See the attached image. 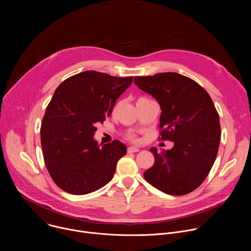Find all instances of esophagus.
<instances>
[{"label":"esophagus","instance_id":"obj_1","mask_svg":"<svg viewBox=\"0 0 251 251\" xmlns=\"http://www.w3.org/2000/svg\"><path fill=\"white\" fill-rule=\"evenodd\" d=\"M127 151L128 153H136V152H139V149L137 147H129Z\"/></svg>","mask_w":251,"mask_h":251}]
</instances>
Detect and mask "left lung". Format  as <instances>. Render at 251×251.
Wrapping results in <instances>:
<instances>
[{"instance_id": "1", "label": "left lung", "mask_w": 251, "mask_h": 251, "mask_svg": "<svg viewBox=\"0 0 251 251\" xmlns=\"http://www.w3.org/2000/svg\"><path fill=\"white\" fill-rule=\"evenodd\" d=\"M134 83L158 101L161 139L174 143L160 154L150 148L155 163L144 173L145 180L168 195L193 192L205 180L220 147V117L210 96L195 80L176 73L136 76Z\"/></svg>"}]
</instances>
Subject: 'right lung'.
<instances>
[{
	"label": "right lung",
	"mask_w": 251,
	"mask_h": 251,
	"mask_svg": "<svg viewBox=\"0 0 251 251\" xmlns=\"http://www.w3.org/2000/svg\"><path fill=\"white\" fill-rule=\"evenodd\" d=\"M132 81L133 76L87 70L68 77L54 91L43 119L41 142L47 169L64 192L86 195L112 180L127 148L118 140L98 145L95 124L111 115Z\"/></svg>",
	"instance_id": "obj_1"
}]
</instances>
